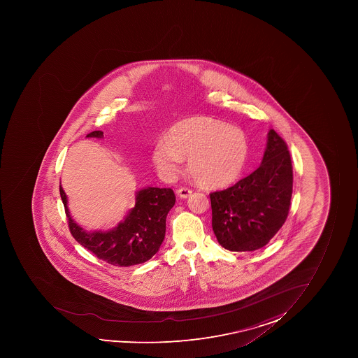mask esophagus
<instances>
[{"label":"esophagus","mask_w":358,"mask_h":358,"mask_svg":"<svg viewBox=\"0 0 358 358\" xmlns=\"http://www.w3.org/2000/svg\"><path fill=\"white\" fill-rule=\"evenodd\" d=\"M177 196L181 199H187L189 196L192 195V192L188 188H180L177 190Z\"/></svg>","instance_id":"1"}]
</instances>
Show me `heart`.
I'll return each mask as SVG.
<instances>
[{"label":"heart","instance_id":"obj_1","mask_svg":"<svg viewBox=\"0 0 358 358\" xmlns=\"http://www.w3.org/2000/svg\"><path fill=\"white\" fill-rule=\"evenodd\" d=\"M244 131L213 117H192L170 127L166 141L152 149V162L159 173L173 177L188 157V169L199 185L220 189L241 176L248 161Z\"/></svg>","mask_w":358,"mask_h":358}]
</instances>
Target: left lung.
Returning <instances> with one entry per match:
<instances>
[{
    "label": "left lung",
    "mask_w": 358,
    "mask_h": 358,
    "mask_svg": "<svg viewBox=\"0 0 358 358\" xmlns=\"http://www.w3.org/2000/svg\"><path fill=\"white\" fill-rule=\"evenodd\" d=\"M293 168L286 142L271 129L258 169L234 187L210 194L217 241L232 252L264 248L286 222Z\"/></svg>",
    "instance_id": "8db88e82"
}]
</instances>
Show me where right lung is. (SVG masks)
<instances>
[{"mask_svg": "<svg viewBox=\"0 0 358 358\" xmlns=\"http://www.w3.org/2000/svg\"><path fill=\"white\" fill-rule=\"evenodd\" d=\"M86 138H103L94 131ZM69 227L79 244L110 265L128 267L152 258L159 251L166 234V218L175 204V194L170 188H143L136 192L135 206L124 220L108 231H86L72 220L68 197L59 187Z\"/></svg>", "mask_w": 358, "mask_h": 358, "instance_id": "obj_1", "label": "right lung"}]
</instances>
